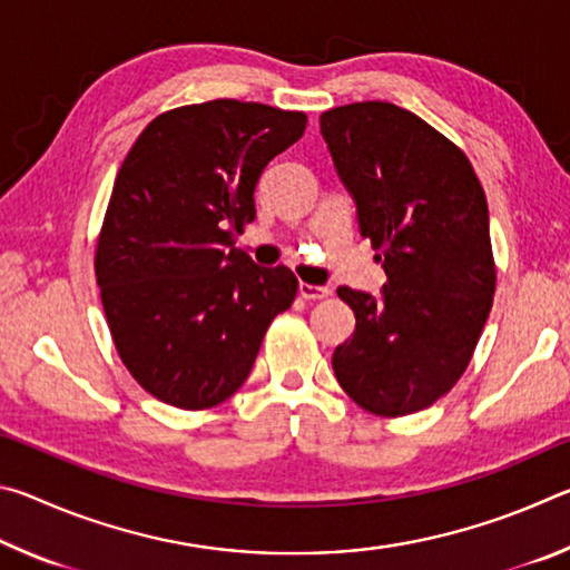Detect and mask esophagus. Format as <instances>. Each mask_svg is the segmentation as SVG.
Instances as JSON below:
<instances>
[{
	"instance_id": "1",
	"label": "esophagus",
	"mask_w": 570,
	"mask_h": 570,
	"mask_svg": "<svg viewBox=\"0 0 570 570\" xmlns=\"http://www.w3.org/2000/svg\"><path fill=\"white\" fill-rule=\"evenodd\" d=\"M298 294H302L304 298H308V302H316V298H326L332 296V288L330 286H314V284H298Z\"/></svg>"
}]
</instances>
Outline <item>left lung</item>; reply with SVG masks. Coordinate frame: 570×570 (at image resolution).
<instances>
[{"instance_id":"1","label":"left lung","mask_w":570,"mask_h":570,"mask_svg":"<svg viewBox=\"0 0 570 570\" xmlns=\"http://www.w3.org/2000/svg\"><path fill=\"white\" fill-rule=\"evenodd\" d=\"M320 125L387 274L382 298L336 288L356 326L334 374L366 412H420L455 387L493 306L485 190L455 142L392 102L342 105Z\"/></svg>"}]
</instances>
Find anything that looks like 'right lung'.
<instances>
[{
    "label": "right lung",
    "instance_id": "right-lung-1",
    "mask_svg": "<svg viewBox=\"0 0 570 570\" xmlns=\"http://www.w3.org/2000/svg\"><path fill=\"white\" fill-rule=\"evenodd\" d=\"M304 130V112L210 100L158 115L125 156L95 276L115 350L156 400L180 410L228 400L292 306V268L256 266L234 240L256 218L268 160Z\"/></svg>",
    "mask_w": 570,
    "mask_h": 570
}]
</instances>
